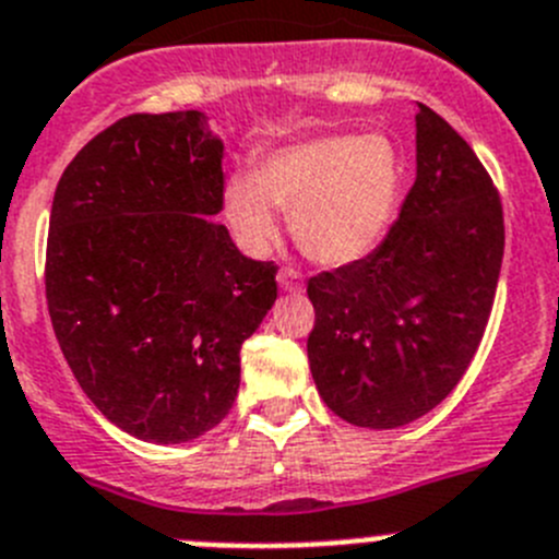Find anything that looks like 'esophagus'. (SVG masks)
Wrapping results in <instances>:
<instances>
[{"mask_svg":"<svg viewBox=\"0 0 559 559\" xmlns=\"http://www.w3.org/2000/svg\"><path fill=\"white\" fill-rule=\"evenodd\" d=\"M278 286L284 292H300V289H304V275L297 273V270H292V267H284L278 273Z\"/></svg>","mask_w":559,"mask_h":559,"instance_id":"34e87169","label":"esophagus"}]
</instances>
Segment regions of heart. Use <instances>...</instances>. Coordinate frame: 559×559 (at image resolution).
I'll return each instance as SVG.
<instances>
[{"label": "heart", "instance_id": "heart-1", "mask_svg": "<svg viewBox=\"0 0 559 559\" xmlns=\"http://www.w3.org/2000/svg\"><path fill=\"white\" fill-rule=\"evenodd\" d=\"M403 162L383 134H322L284 145L231 176L223 215L250 253L278 239V212H289L295 242L314 262L350 264L378 248L400 203Z\"/></svg>", "mask_w": 559, "mask_h": 559}]
</instances>
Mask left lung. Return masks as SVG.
<instances>
[{
    "label": "left lung",
    "mask_w": 559,
    "mask_h": 559,
    "mask_svg": "<svg viewBox=\"0 0 559 559\" xmlns=\"http://www.w3.org/2000/svg\"><path fill=\"white\" fill-rule=\"evenodd\" d=\"M504 253L502 201L472 145L416 104V181L369 255L309 278V364L344 421L391 430L461 383Z\"/></svg>",
    "instance_id": "obj_1"
}]
</instances>
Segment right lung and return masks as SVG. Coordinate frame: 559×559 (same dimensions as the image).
<instances>
[{
    "label": "right lung",
    "instance_id": "1",
    "mask_svg": "<svg viewBox=\"0 0 559 559\" xmlns=\"http://www.w3.org/2000/svg\"><path fill=\"white\" fill-rule=\"evenodd\" d=\"M221 209L223 143L198 109L115 121L55 190L51 328L91 403L143 441L226 419L239 347L278 297V267L239 253Z\"/></svg>",
    "mask_w": 559,
    "mask_h": 559
}]
</instances>
